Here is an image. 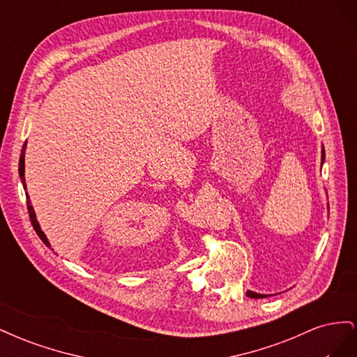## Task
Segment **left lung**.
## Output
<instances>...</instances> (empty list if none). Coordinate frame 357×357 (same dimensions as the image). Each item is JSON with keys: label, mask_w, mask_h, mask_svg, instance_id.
Wrapping results in <instances>:
<instances>
[{"label": "left lung", "mask_w": 357, "mask_h": 357, "mask_svg": "<svg viewBox=\"0 0 357 357\" xmlns=\"http://www.w3.org/2000/svg\"><path fill=\"white\" fill-rule=\"evenodd\" d=\"M323 160H325V149H321V164H323ZM247 296H248V298H253V299L266 298V295L256 294V291H252V290H247Z\"/></svg>", "instance_id": "left-lung-1"}]
</instances>
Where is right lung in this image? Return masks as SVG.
<instances>
[{
    "instance_id": "add662e5",
    "label": "right lung",
    "mask_w": 357,
    "mask_h": 357,
    "mask_svg": "<svg viewBox=\"0 0 357 357\" xmlns=\"http://www.w3.org/2000/svg\"><path fill=\"white\" fill-rule=\"evenodd\" d=\"M25 149H26V144H24L22 155H20V160H19V176H20V180H22L24 188L26 189V183H25ZM26 207H28V213H29V219H31V223H32V228H34V231H36L37 235L40 236V240H41L43 243H45L47 247H50V243L47 241L45 232L41 231L40 225H38V222H37L36 213H34V208H32V205H31V199H29L28 193H26Z\"/></svg>"
}]
</instances>
